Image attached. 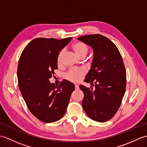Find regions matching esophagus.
<instances>
[{"label":"esophagus","instance_id":"esophagus-1","mask_svg":"<svg viewBox=\"0 0 147 147\" xmlns=\"http://www.w3.org/2000/svg\"><path fill=\"white\" fill-rule=\"evenodd\" d=\"M75 86V89H76V90H78V89L79 88V86L78 85H75V86Z\"/></svg>","mask_w":147,"mask_h":147}]
</instances>
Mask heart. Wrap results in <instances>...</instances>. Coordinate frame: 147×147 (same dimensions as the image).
I'll use <instances>...</instances> for the list:
<instances>
[{"instance_id":"1","label":"heart","mask_w":147,"mask_h":147,"mask_svg":"<svg viewBox=\"0 0 147 147\" xmlns=\"http://www.w3.org/2000/svg\"><path fill=\"white\" fill-rule=\"evenodd\" d=\"M71 49L75 54L80 58H84L86 55L88 51V47L85 43L82 42H76L71 45ZM64 57V52L61 51L59 52L57 57V63L59 66H61L62 64V60ZM85 69L80 68L71 69L69 71L65 74V78L72 82L77 83L82 80L83 76L85 74Z\"/></svg>"}]
</instances>
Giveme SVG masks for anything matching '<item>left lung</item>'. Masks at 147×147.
Instances as JSON below:
<instances>
[{
    "label": "left lung",
    "instance_id": "left-lung-1",
    "mask_svg": "<svg viewBox=\"0 0 147 147\" xmlns=\"http://www.w3.org/2000/svg\"><path fill=\"white\" fill-rule=\"evenodd\" d=\"M78 40L93 49L92 67L85 82L90 88L80 85L84 93L82 105L90 118L104 123L114 116L120 107L126 86V73L117 47L101 35L80 36Z\"/></svg>",
    "mask_w": 147,
    "mask_h": 147
}]
</instances>
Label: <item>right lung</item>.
Segmentation results:
<instances>
[{"label":"right lung","instance_id":"obj_1","mask_svg":"<svg viewBox=\"0 0 147 147\" xmlns=\"http://www.w3.org/2000/svg\"><path fill=\"white\" fill-rule=\"evenodd\" d=\"M71 39L35 38L24 49L19 60L17 74L21 95L31 113L44 123L63 117L74 90V85L67 80L58 86L49 82L57 69L59 51Z\"/></svg>","mask_w":147,"mask_h":147}]
</instances>
